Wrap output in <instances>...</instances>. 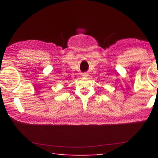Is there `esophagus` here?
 I'll list each match as a JSON object with an SVG mask.
<instances>
[{"label": "esophagus", "instance_id": "esophagus-1", "mask_svg": "<svg viewBox=\"0 0 158 158\" xmlns=\"http://www.w3.org/2000/svg\"><path fill=\"white\" fill-rule=\"evenodd\" d=\"M82 76L83 77H88V76H89V74H88V73H84V74H82Z\"/></svg>", "mask_w": 158, "mask_h": 158}]
</instances>
